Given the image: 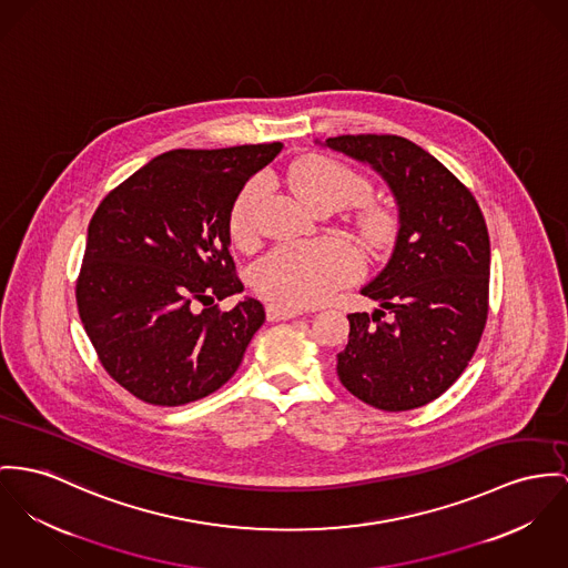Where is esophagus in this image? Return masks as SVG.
Instances as JSON below:
<instances>
[{
  "label": "esophagus",
  "mask_w": 568,
  "mask_h": 568,
  "mask_svg": "<svg viewBox=\"0 0 568 568\" xmlns=\"http://www.w3.org/2000/svg\"><path fill=\"white\" fill-rule=\"evenodd\" d=\"M265 313H267V320H292V317L303 315V308L287 305H267Z\"/></svg>",
  "instance_id": "esophagus-1"
}]
</instances>
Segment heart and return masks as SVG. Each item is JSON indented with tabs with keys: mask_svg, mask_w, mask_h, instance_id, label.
Listing matches in <instances>:
<instances>
[{
	"mask_svg": "<svg viewBox=\"0 0 568 568\" xmlns=\"http://www.w3.org/2000/svg\"><path fill=\"white\" fill-rule=\"evenodd\" d=\"M290 187L308 207H344L369 196L365 176L326 155H308L287 171ZM262 181L248 183L231 212V237L240 246L257 240V207ZM363 240L381 246L392 235V216L378 205H365L356 216ZM363 272L358 251L339 237H324L306 244L278 246L253 265L251 281L263 298L287 306H313L328 301L337 290L356 281Z\"/></svg>",
	"mask_w": 568,
	"mask_h": 568,
	"instance_id": "1",
	"label": "heart"
}]
</instances>
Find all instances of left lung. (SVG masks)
<instances>
[{
	"instance_id": "obj_1",
	"label": "left lung",
	"mask_w": 568,
	"mask_h": 568,
	"mask_svg": "<svg viewBox=\"0 0 568 568\" xmlns=\"http://www.w3.org/2000/svg\"><path fill=\"white\" fill-rule=\"evenodd\" d=\"M389 183L399 229L392 260L361 290L374 313H349L337 376L381 410L419 408L469 365L488 317L490 242L469 187L415 142L389 133L328 138Z\"/></svg>"
}]
</instances>
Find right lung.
<instances>
[{
  "mask_svg": "<svg viewBox=\"0 0 568 568\" xmlns=\"http://www.w3.org/2000/svg\"><path fill=\"white\" fill-rule=\"evenodd\" d=\"M283 144L175 149L119 183L88 224L75 301L103 369L131 395L181 406L220 389L265 322L231 257V212Z\"/></svg>",
  "mask_w": 568,
  "mask_h": 568,
  "instance_id": "right-lung-1",
  "label": "right lung"
}]
</instances>
